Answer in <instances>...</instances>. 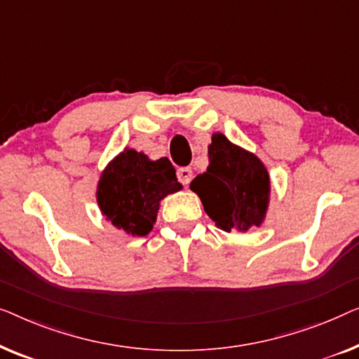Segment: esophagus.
Listing matches in <instances>:
<instances>
[{"label": "esophagus", "mask_w": 359, "mask_h": 359, "mask_svg": "<svg viewBox=\"0 0 359 359\" xmlns=\"http://www.w3.org/2000/svg\"><path fill=\"white\" fill-rule=\"evenodd\" d=\"M177 179L184 185H189L190 182H191V179H194V170H191L190 168H180L177 170Z\"/></svg>", "instance_id": "34e87169"}]
</instances>
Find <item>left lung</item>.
Listing matches in <instances>:
<instances>
[{
    "instance_id": "obj_1",
    "label": "left lung",
    "mask_w": 359,
    "mask_h": 359,
    "mask_svg": "<svg viewBox=\"0 0 359 359\" xmlns=\"http://www.w3.org/2000/svg\"><path fill=\"white\" fill-rule=\"evenodd\" d=\"M208 168L191 180L216 228L247 232L265 223L271 198V179L265 164L223 133L211 135Z\"/></svg>"
}]
</instances>
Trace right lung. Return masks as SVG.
Listing matches in <instances>:
<instances>
[{
  "label": "right lung",
  "instance_id": "obj_1",
  "mask_svg": "<svg viewBox=\"0 0 359 359\" xmlns=\"http://www.w3.org/2000/svg\"><path fill=\"white\" fill-rule=\"evenodd\" d=\"M180 190L168 158L153 161L127 146L100 172L95 201L115 229L143 237L153 231L161 201Z\"/></svg>",
  "mask_w": 359,
  "mask_h": 359
}]
</instances>
